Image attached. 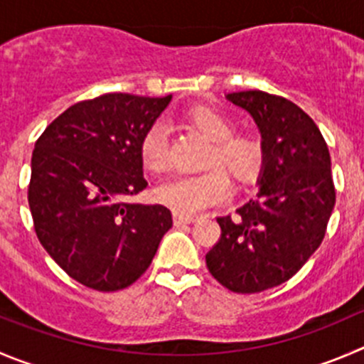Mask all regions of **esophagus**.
Segmentation results:
<instances>
[{
  "label": "esophagus",
  "instance_id": "obj_1",
  "mask_svg": "<svg viewBox=\"0 0 364 364\" xmlns=\"http://www.w3.org/2000/svg\"><path fill=\"white\" fill-rule=\"evenodd\" d=\"M173 221H175V225L195 223L196 216H191V214H184V213H175L173 214Z\"/></svg>",
  "mask_w": 364,
  "mask_h": 364
}]
</instances>
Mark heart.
Segmentation results:
<instances>
[{"instance_id":"heart-1","label":"heart","mask_w":364,"mask_h":364,"mask_svg":"<svg viewBox=\"0 0 364 364\" xmlns=\"http://www.w3.org/2000/svg\"><path fill=\"white\" fill-rule=\"evenodd\" d=\"M189 119L210 141L209 166L221 164L237 180H250L257 175L262 162V148L255 137L236 136L234 124L227 116L210 107H195L189 110ZM141 162L150 171H164L169 166L168 127L164 121H155L146 128L139 143ZM230 178L221 168L209 169L198 175L169 176L155 189V195L176 213H198L205 207L220 203L230 195Z\"/></svg>"}]
</instances>
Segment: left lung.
<instances>
[{
    "label": "left lung",
    "instance_id": "8db88e82",
    "mask_svg": "<svg viewBox=\"0 0 364 364\" xmlns=\"http://www.w3.org/2000/svg\"><path fill=\"white\" fill-rule=\"evenodd\" d=\"M225 98L254 117L262 164L257 196L218 218L221 237L205 255L210 275L234 293H261L291 279L323 241L336 202L331 155L314 121L262 91Z\"/></svg>",
    "mask_w": 364,
    "mask_h": 364
}]
</instances>
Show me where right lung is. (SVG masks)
Returning <instances> with one entry per match:
<instances>
[{
    "label": "right lung",
    "instance_id": "add662e5",
    "mask_svg": "<svg viewBox=\"0 0 364 364\" xmlns=\"http://www.w3.org/2000/svg\"><path fill=\"white\" fill-rule=\"evenodd\" d=\"M169 102L102 95L69 107L36 143L28 203L37 237L71 279L96 291L136 282L173 225L168 207L127 202L148 186L141 137Z\"/></svg>",
    "mask_w": 364,
    "mask_h": 364
}]
</instances>
